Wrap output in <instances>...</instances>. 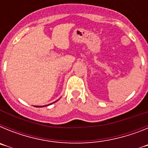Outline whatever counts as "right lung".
Returning <instances> with one entry per match:
<instances>
[{
  "label": "right lung",
  "mask_w": 148,
  "mask_h": 148,
  "mask_svg": "<svg viewBox=\"0 0 148 148\" xmlns=\"http://www.w3.org/2000/svg\"><path fill=\"white\" fill-rule=\"evenodd\" d=\"M57 101H58V100H57ZM57 101H56L55 102H56ZM52 104H53V103H52ZM49 104H47V105H44V106H35V107H36V108H43V107H45V106H48V105H49Z\"/></svg>",
  "instance_id": "right-lung-1"
}]
</instances>
